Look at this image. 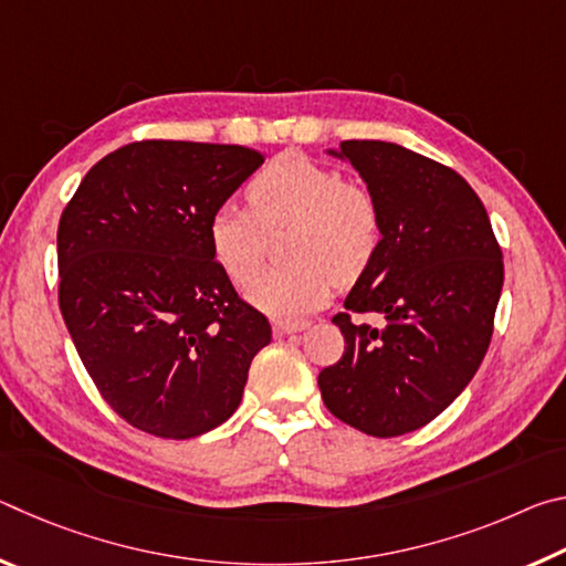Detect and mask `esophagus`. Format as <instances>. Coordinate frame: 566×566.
Returning <instances> with one entry per match:
<instances>
[{
  "mask_svg": "<svg viewBox=\"0 0 566 566\" xmlns=\"http://www.w3.org/2000/svg\"><path fill=\"white\" fill-rule=\"evenodd\" d=\"M310 327V319H274V334H280V337H284V334H296Z\"/></svg>",
  "mask_w": 566,
  "mask_h": 566,
  "instance_id": "34e87169",
  "label": "esophagus"
}]
</instances>
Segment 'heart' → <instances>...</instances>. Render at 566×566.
Returning <instances> with one entry per match:
<instances>
[{
  "label": "heart",
  "instance_id": "1",
  "mask_svg": "<svg viewBox=\"0 0 566 566\" xmlns=\"http://www.w3.org/2000/svg\"><path fill=\"white\" fill-rule=\"evenodd\" d=\"M247 207L219 205L207 224L209 247L229 280L244 284L259 269L265 234L284 226L282 268L247 286L260 310L292 317L327 302L334 280L347 284L367 270L381 242L375 195L302 155H280L244 189Z\"/></svg>",
  "mask_w": 566,
  "mask_h": 566
}]
</instances>
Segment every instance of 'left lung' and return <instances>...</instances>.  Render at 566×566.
<instances>
[{
    "mask_svg": "<svg viewBox=\"0 0 566 566\" xmlns=\"http://www.w3.org/2000/svg\"><path fill=\"white\" fill-rule=\"evenodd\" d=\"M332 155L375 195L381 242L334 314L344 354L317 381L344 424L399 437L442 415L482 364L504 282L502 249L482 199L452 167L377 139L342 142Z\"/></svg>",
    "mask_w": 566,
    "mask_h": 566,
    "instance_id": "1",
    "label": "left lung"
}]
</instances>
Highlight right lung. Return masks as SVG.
Masks as SVG:
<instances>
[{"label":"right lung","instance_id":"obj_1","mask_svg":"<svg viewBox=\"0 0 566 566\" xmlns=\"http://www.w3.org/2000/svg\"><path fill=\"white\" fill-rule=\"evenodd\" d=\"M262 161L239 145L132 142L99 159L64 207L62 317L94 387L134 429L191 439L219 427L272 339L207 237L214 209Z\"/></svg>","mask_w":566,"mask_h":566}]
</instances>
